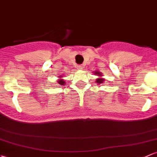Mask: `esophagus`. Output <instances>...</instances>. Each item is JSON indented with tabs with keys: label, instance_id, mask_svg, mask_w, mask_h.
Here are the masks:
<instances>
[{
	"label": "esophagus",
	"instance_id": "1",
	"mask_svg": "<svg viewBox=\"0 0 157 157\" xmlns=\"http://www.w3.org/2000/svg\"><path fill=\"white\" fill-rule=\"evenodd\" d=\"M77 68L80 69V70H82V69L84 68V65H80L77 66Z\"/></svg>",
	"mask_w": 157,
	"mask_h": 157
}]
</instances>
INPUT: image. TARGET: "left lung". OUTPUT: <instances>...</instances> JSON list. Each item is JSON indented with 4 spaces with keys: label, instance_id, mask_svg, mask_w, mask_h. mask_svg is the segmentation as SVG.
<instances>
[{
    "label": "left lung",
    "instance_id": "8db88e82",
    "mask_svg": "<svg viewBox=\"0 0 157 157\" xmlns=\"http://www.w3.org/2000/svg\"><path fill=\"white\" fill-rule=\"evenodd\" d=\"M94 74H95V75H97V76H98V77H100L99 78L96 79V81H95V82H96L97 83H99V84H100V83H102L104 81H105V79L101 78V77L102 75H101V74L100 73V72H98V71H95V72H94Z\"/></svg>",
    "mask_w": 157,
    "mask_h": 157
}]
</instances>
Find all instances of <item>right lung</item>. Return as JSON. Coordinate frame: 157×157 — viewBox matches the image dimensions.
<instances>
[{
    "label": "right lung",
    "instance_id": "obj_1",
    "mask_svg": "<svg viewBox=\"0 0 157 157\" xmlns=\"http://www.w3.org/2000/svg\"><path fill=\"white\" fill-rule=\"evenodd\" d=\"M62 76H59V78H60V79H59V80H58V83H59V84H60V85H64L65 82L63 80H62Z\"/></svg>",
    "mask_w": 157,
    "mask_h": 157
}]
</instances>
